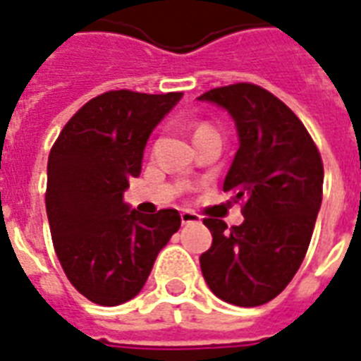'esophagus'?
<instances>
[{
  "label": "esophagus",
  "mask_w": 361,
  "mask_h": 361,
  "mask_svg": "<svg viewBox=\"0 0 361 361\" xmlns=\"http://www.w3.org/2000/svg\"><path fill=\"white\" fill-rule=\"evenodd\" d=\"M180 220H183V224H194V222H200L201 216L197 212L190 211V209H184V211L180 212Z\"/></svg>",
  "instance_id": "obj_1"
}]
</instances>
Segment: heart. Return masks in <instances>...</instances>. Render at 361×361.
Instances as JSON below:
<instances>
[{
  "label": "heart",
  "instance_id": "1",
  "mask_svg": "<svg viewBox=\"0 0 361 361\" xmlns=\"http://www.w3.org/2000/svg\"><path fill=\"white\" fill-rule=\"evenodd\" d=\"M205 130H211V126L209 124H200L195 128V133H200V131H205Z\"/></svg>",
  "mask_w": 361,
  "mask_h": 361
}]
</instances>
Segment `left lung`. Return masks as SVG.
Returning <instances> with one entry per match:
<instances>
[{"mask_svg": "<svg viewBox=\"0 0 361 361\" xmlns=\"http://www.w3.org/2000/svg\"><path fill=\"white\" fill-rule=\"evenodd\" d=\"M235 120L237 150L224 192L243 201L241 226L205 219L211 248L200 256L212 294L226 303L258 307L294 279L311 243L322 203L324 166L294 111L258 85L212 88L200 96Z\"/></svg>", "mask_w": 361, "mask_h": 361, "instance_id": "left-lung-1", "label": "left lung"}]
</instances>
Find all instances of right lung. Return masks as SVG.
Segmentation results:
<instances>
[{"mask_svg": "<svg viewBox=\"0 0 361 361\" xmlns=\"http://www.w3.org/2000/svg\"><path fill=\"white\" fill-rule=\"evenodd\" d=\"M180 92L111 90L63 126L47 166V216L61 269L92 303L135 298L154 259L180 228L177 209L131 211L124 190L141 175L145 145Z\"/></svg>", "mask_w": 361, "mask_h": 361, "instance_id": "right-lung-1", "label": "right lung"}]
</instances>
